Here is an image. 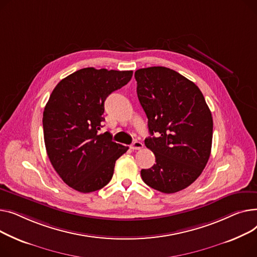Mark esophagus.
<instances>
[{
    "label": "esophagus",
    "instance_id": "1",
    "mask_svg": "<svg viewBox=\"0 0 257 257\" xmlns=\"http://www.w3.org/2000/svg\"><path fill=\"white\" fill-rule=\"evenodd\" d=\"M143 143L140 142V141H135L132 145H131V148L134 149V150H139V149H142L143 148Z\"/></svg>",
    "mask_w": 257,
    "mask_h": 257
}]
</instances>
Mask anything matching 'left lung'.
Listing matches in <instances>:
<instances>
[{
    "mask_svg": "<svg viewBox=\"0 0 257 257\" xmlns=\"http://www.w3.org/2000/svg\"><path fill=\"white\" fill-rule=\"evenodd\" d=\"M139 101L148 119L145 146L156 164L141 170L143 182L171 194L193 184L210 156L213 117L200 89L173 69L154 66L135 72Z\"/></svg>",
    "mask_w": 257,
    "mask_h": 257,
    "instance_id": "obj_1",
    "label": "left lung"
}]
</instances>
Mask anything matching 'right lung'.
I'll return each instance as SVG.
<instances>
[{"label": "right lung", "instance_id": "add662e5", "mask_svg": "<svg viewBox=\"0 0 257 257\" xmlns=\"http://www.w3.org/2000/svg\"><path fill=\"white\" fill-rule=\"evenodd\" d=\"M132 70L87 67L69 74L53 90L43 111L48 157L63 182L81 193L97 191L111 180L115 162L127 146L99 134L104 100L126 85Z\"/></svg>", "mask_w": 257, "mask_h": 257}]
</instances>
